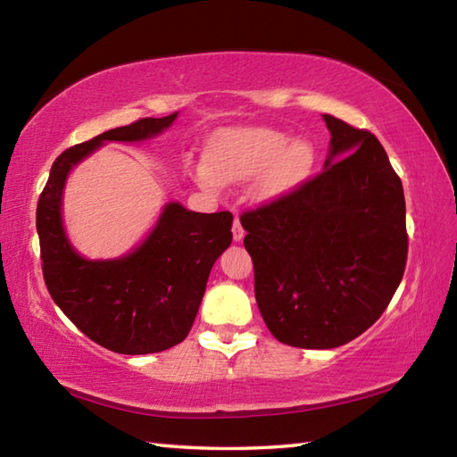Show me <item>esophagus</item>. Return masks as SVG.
Listing matches in <instances>:
<instances>
[{
  "instance_id": "1",
  "label": "esophagus",
  "mask_w": 457,
  "mask_h": 457,
  "mask_svg": "<svg viewBox=\"0 0 457 457\" xmlns=\"http://www.w3.org/2000/svg\"><path fill=\"white\" fill-rule=\"evenodd\" d=\"M231 234H234V242H242V239H244L245 231L242 228V223H239V218L234 220V229H231Z\"/></svg>"
}]
</instances>
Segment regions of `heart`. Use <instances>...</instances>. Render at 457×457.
Returning a JSON list of instances; mask_svg holds the SVG:
<instances>
[{
  "instance_id": "1",
  "label": "heart",
  "mask_w": 457,
  "mask_h": 457,
  "mask_svg": "<svg viewBox=\"0 0 457 457\" xmlns=\"http://www.w3.org/2000/svg\"><path fill=\"white\" fill-rule=\"evenodd\" d=\"M311 138H290L276 129H234L215 138L210 165L197 167V179L207 189L221 181H245L260 175L258 195L270 199L296 187L316 163Z\"/></svg>"
}]
</instances>
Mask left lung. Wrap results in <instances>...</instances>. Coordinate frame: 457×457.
<instances>
[{"label":"left lung","instance_id":"obj_1","mask_svg":"<svg viewBox=\"0 0 457 457\" xmlns=\"http://www.w3.org/2000/svg\"><path fill=\"white\" fill-rule=\"evenodd\" d=\"M322 173L244 212V245L268 330L298 349H335L389 306L405 272V195L375 135L324 114Z\"/></svg>","mask_w":457,"mask_h":457}]
</instances>
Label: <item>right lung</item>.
Instances as JSON below:
<instances>
[{
	"label": "right lung",
	"mask_w": 457,
	"mask_h": 457,
	"mask_svg": "<svg viewBox=\"0 0 457 457\" xmlns=\"http://www.w3.org/2000/svg\"><path fill=\"white\" fill-rule=\"evenodd\" d=\"M177 112L141 119L74 145L54 161L37 201L44 282L54 303L108 351L161 353L189 335L212 266L231 244L229 212L197 213L167 204L151 236L119 260H87L62 226V191L71 169L106 141L135 143L163 133Z\"/></svg>",
	"instance_id": "obj_1"
}]
</instances>
